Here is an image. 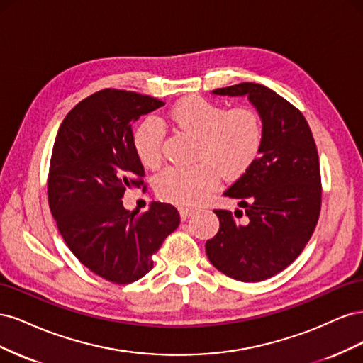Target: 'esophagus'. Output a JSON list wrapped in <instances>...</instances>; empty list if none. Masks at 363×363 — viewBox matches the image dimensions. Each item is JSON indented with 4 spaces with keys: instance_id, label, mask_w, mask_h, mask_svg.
Returning <instances> with one entry per match:
<instances>
[{
    "instance_id": "esophagus-1",
    "label": "esophagus",
    "mask_w": 363,
    "mask_h": 363,
    "mask_svg": "<svg viewBox=\"0 0 363 363\" xmlns=\"http://www.w3.org/2000/svg\"><path fill=\"white\" fill-rule=\"evenodd\" d=\"M192 213H194L192 208H186V207H182V208H180V218H182V221H186V219H188V218H189Z\"/></svg>"
}]
</instances>
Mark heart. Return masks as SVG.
I'll return each instance as SVG.
<instances>
[{
    "instance_id": "b5f03b06",
    "label": "heart",
    "mask_w": 363,
    "mask_h": 363,
    "mask_svg": "<svg viewBox=\"0 0 363 363\" xmlns=\"http://www.w3.org/2000/svg\"><path fill=\"white\" fill-rule=\"evenodd\" d=\"M168 123L196 139L189 168H168L156 179L160 200L179 207L201 204L218 186L219 174L239 179L257 160L265 128L257 111L247 106L225 108L203 96H189L175 104ZM164 130L155 118H147L133 131V148L144 167L156 169L162 163Z\"/></svg>"
}]
</instances>
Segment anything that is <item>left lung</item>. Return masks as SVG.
Returning a JSON list of instances; mask_svg holds the SVG:
<instances>
[{
	"instance_id": "1",
	"label": "left lung",
	"mask_w": 363,
	"mask_h": 363,
	"mask_svg": "<svg viewBox=\"0 0 363 363\" xmlns=\"http://www.w3.org/2000/svg\"><path fill=\"white\" fill-rule=\"evenodd\" d=\"M213 94L247 95L265 139L255 164L224 192L240 200L245 212L215 208L219 232L206 242V252L225 276L262 281L288 268L313 235L323 200L320 157L303 113L267 86L239 83Z\"/></svg>"
}]
</instances>
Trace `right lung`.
Listing matches in <instances>:
<instances>
[{"mask_svg":"<svg viewBox=\"0 0 363 363\" xmlns=\"http://www.w3.org/2000/svg\"><path fill=\"white\" fill-rule=\"evenodd\" d=\"M163 104L131 91H98L65 116L52 147L48 204L59 232L87 269L116 284L150 272L152 255L180 224L171 204L139 213L121 200L130 188L147 189L131 125Z\"/></svg>","mask_w":363,"mask_h":363,"instance_id":"right-lung-1","label":"right lung"}]
</instances>
